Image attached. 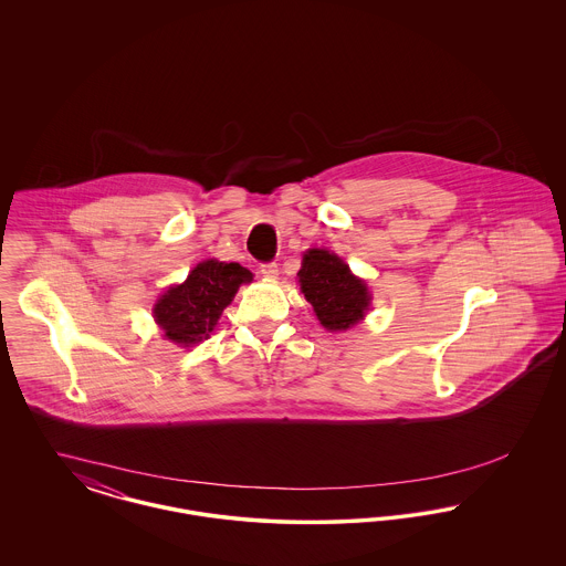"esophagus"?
<instances>
[{
	"mask_svg": "<svg viewBox=\"0 0 566 566\" xmlns=\"http://www.w3.org/2000/svg\"><path fill=\"white\" fill-rule=\"evenodd\" d=\"M261 273L268 280H275L277 277V265L275 263H265V265H261Z\"/></svg>",
	"mask_w": 566,
	"mask_h": 566,
	"instance_id": "34e87169",
	"label": "esophagus"
}]
</instances>
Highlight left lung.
<instances>
[{"label": "left lung", "mask_w": 566, "mask_h": 566, "mask_svg": "<svg viewBox=\"0 0 566 566\" xmlns=\"http://www.w3.org/2000/svg\"><path fill=\"white\" fill-rule=\"evenodd\" d=\"M298 282L318 321L328 331L350 328L369 310L371 296L363 280L328 250L312 248L303 256Z\"/></svg>", "instance_id": "left-lung-1"}]
</instances>
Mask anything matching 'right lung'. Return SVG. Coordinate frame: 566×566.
Returning a JSON list of instances; mask_svg holds the SVG:
<instances>
[{
  "label": "right lung",
  "instance_id": "obj_1",
  "mask_svg": "<svg viewBox=\"0 0 566 566\" xmlns=\"http://www.w3.org/2000/svg\"><path fill=\"white\" fill-rule=\"evenodd\" d=\"M243 282H252V273L240 263H199L185 284L171 286L155 305L165 337L185 346L208 339Z\"/></svg>",
  "mask_w": 566,
  "mask_h": 566
}]
</instances>
